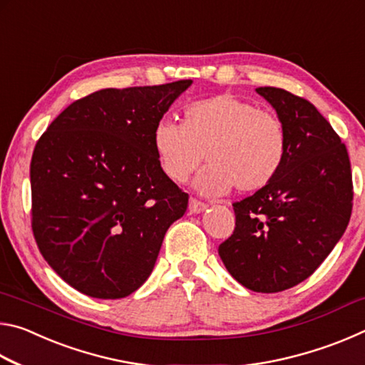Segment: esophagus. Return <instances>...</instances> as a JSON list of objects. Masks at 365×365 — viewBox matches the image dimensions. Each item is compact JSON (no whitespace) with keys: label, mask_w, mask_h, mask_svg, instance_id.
<instances>
[{"label":"esophagus","mask_w":365,"mask_h":365,"mask_svg":"<svg viewBox=\"0 0 365 365\" xmlns=\"http://www.w3.org/2000/svg\"><path fill=\"white\" fill-rule=\"evenodd\" d=\"M207 206L205 205V202H201V201H197V200H195V197H191L190 200V205H188V211L191 212V214H200V212H202L205 211Z\"/></svg>","instance_id":"esophagus-1"}]
</instances>
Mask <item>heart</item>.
<instances>
[{
    "instance_id": "1",
    "label": "heart",
    "mask_w": 365,
    "mask_h": 365,
    "mask_svg": "<svg viewBox=\"0 0 365 365\" xmlns=\"http://www.w3.org/2000/svg\"><path fill=\"white\" fill-rule=\"evenodd\" d=\"M160 168L183 183L206 158L196 187L206 195L262 190L279 175L288 154V132L279 115L232 93L200 100L185 109L183 123L160 119L153 132Z\"/></svg>"
}]
</instances>
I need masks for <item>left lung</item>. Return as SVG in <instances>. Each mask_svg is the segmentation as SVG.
Segmentation results:
<instances>
[{
  "mask_svg": "<svg viewBox=\"0 0 365 365\" xmlns=\"http://www.w3.org/2000/svg\"><path fill=\"white\" fill-rule=\"evenodd\" d=\"M288 132V154L274 180L233 202V235L219 256L238 283L279 293L311 277L343 237L353 209L344 143L314 104L287 90L259 86Z\"/></svg>",
  "mask_w": 365,
  "mask_h": 365,
  "instance_id": "left-lung-1",
  "label": "left lung"
}]
</instances>
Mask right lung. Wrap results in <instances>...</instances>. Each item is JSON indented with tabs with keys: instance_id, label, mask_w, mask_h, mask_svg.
I'll list each match as a JSON object with an SVG mask.
<instances>
[{
	"instance_id": "1",
	"label": "right lung",
	"mask_w": 365,
	"mask_h": 365,
	"mask_svg": "<svg viewBox=\"0 0 365 365\" xmlns=\"http://www.w3.org/2000/svg\"><path fill=\"white\" fill-rule=\"evenodd\" d=\"M191 80L104 88L67 106L30 163L32 230L45 261L72 288L119 299L153 272L188 195L160 168L156 123Z\"/></svg>"
}]
</instances>
